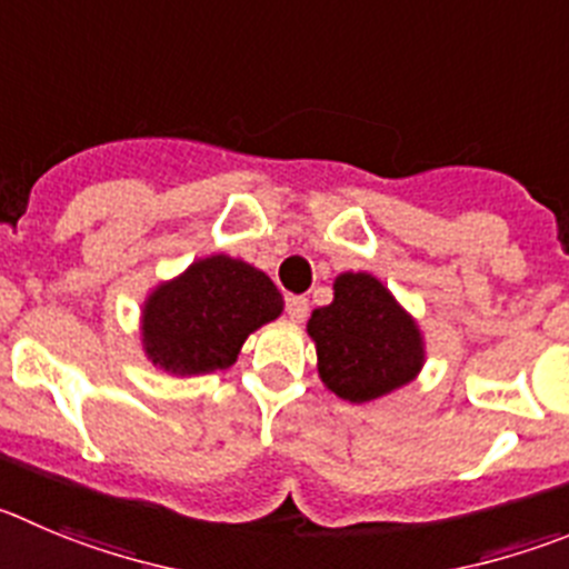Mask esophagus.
Instances as JSON below:
<instances>
[{"label":"esophagus","mask_w":569,"mask_h":569,"mask_svg":"<svg viewBox=\"0 0 569 569\" xmlns=\"http://www.w3.org/2000/svg\"><path fill=\"white\" fill-rule=\"evenodd\" d=\"M286 315H289L291 322H302L309 317V300L300 295H291L289 300H286Z\"/></svg>","instance_id":"esophagus-1"}]
</instances>
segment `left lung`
<instances>
[{
	"label": "left lung",
	"instance_id": "8db88e82",
	"mask_svg": "<svg viewBox=\"0 0 569 569\" xmlns=\"http://www.w3.org/2000/svg\"><path fill=\"white\" fill-rule=\"evenodd\" d=\"M322 385L350 405H368L418 379L427 342L416 317L370 272H342L333 300L306 326Z\"/></svg>",
	"mask_w": 569,
	"mask_h": 569
}]
</instances>
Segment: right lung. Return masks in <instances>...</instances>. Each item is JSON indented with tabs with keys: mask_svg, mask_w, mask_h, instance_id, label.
Listing matches in <instances>:
<instances>
[{
	"mask_svg": "<svg viewBox=\"0 0 569 569\" xmlns=\"http://www.w3.org/2000/svg\"><path fill=\"white\" fill-rule=\"evenodd\" d=\"M283 315V295L267 272L230 254L193 260L142 300L140 342L168 376H201L236 365L249 333Z\"/></svg>",
	"mask_w": 569,
	"mask_h": 569,
	"instance_id": "add662e5",
	"label": "right lung"
}]
</instances>
